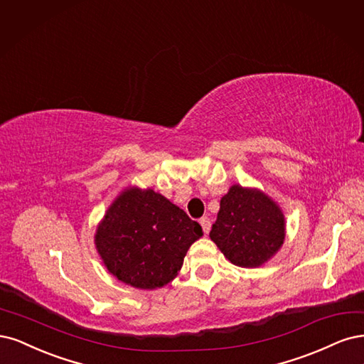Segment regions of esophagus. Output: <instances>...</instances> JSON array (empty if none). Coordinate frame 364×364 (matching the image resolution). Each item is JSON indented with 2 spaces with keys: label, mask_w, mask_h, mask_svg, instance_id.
Returning <instances> with one entry per match:
<instances>
[{
  "label": "esophagus",
  "mask_w": 364,
  "mask_h": 364,
  "mask_svg": "<svg viewBox=\"0 0 364 364\" xmlns=\"http://www.w3.org/2000/svg\"><path fill=\"white\" fill-rule=\"evenodd\" d=\"M199 224H201L204 234H208V232H210V228H212V220H210L207 216L199 219Z\"/></svg>",
  "instance_id": "1"
}]
</instances>
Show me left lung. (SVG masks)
I'll use <instances>...</instances> for the list:
<instances>
[{
	"mask_svg": "<svg viewBox=\"0 0 364 364\" xmlns=\"http://www.w3.org/2000/svg\"><path fill=\"white\" fill-rule=\"evenodd\" d=\"M210 237L232 264L255 267L283 245L284 216L264 193L232 186L220 199Z\"/></svg>",
	"mask_w": 364,
	"mask_h": 364,
	"instance_id": "1",
	"label": "left lung"
}]
</instances>
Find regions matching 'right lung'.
<instances>
[{
  "mask_svg": "<svg viewBox=\"0 0 364 364\" xmlns=\"http://www.w3.org/2000/svg\"><path fill=\"white\" fill-rule=\"evenodd\" d=\"M203 228L154 191H125L100 224L95 243L104 264L137 289L168 284Z\"/></svg>",
  "mask_w": 364,
  "mask_h": 364,
  "instance_id": "add662e5",
  "label": "right lung"
}]
</instances>
